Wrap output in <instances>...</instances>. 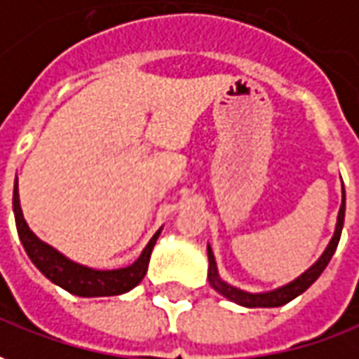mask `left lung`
Segmentation results:
<instances>
[{
    "instance_id": "8db88e82",
    "label": "left lung",
    "mask_w": 359,
    "mask_h": 359,
    "mask_svg": "<svg viewBox=\"0 0 359 359\" xmlns=\"http://www.w3.org/2000/svg\"><path fill=\"white\" fill-rule=\"evenodd\" d=\"M344 212L346 194L344 189H342V205H340V211H338L334 234H332V238L328 242L326 250L323 252V256L316 259L307 271H303L297 279H293L291 283L283 285V287L273 289V291H266V293H248V291H242V289L234 287V285L226 283V281H222L219 278V269H217V262H215V256H212L211 246H207V256H209V273L207 276H209L211 287L217 293H221L222 297H226L232 303H238L242 307H281V305H285L289 301H293L297 295L305 293L315 283L316 279H318V276L325 271L326 266H328V262H330L332 254L336 252V246L340 242V234H342V226H344Z\"/></svg>"
}]
</instances>
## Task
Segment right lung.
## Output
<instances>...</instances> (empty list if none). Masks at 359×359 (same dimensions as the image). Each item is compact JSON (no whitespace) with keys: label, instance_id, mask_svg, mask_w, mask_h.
Listing matches in <instances>:
<instances>
[{"label":"right lung","instance_id":"1","mask_svg":"<svg viewBox=\"0 0 359 359\" xmlns=\"http://www.w3.org/2000/svg\"><path fill=\"white\" fill-rule=\"evenodd\" d=\"M13 212L19 238H21V244H23L25 252L31 258V262L41 269L44 278H48L52 283L60 285L62 289L70 291L72 295H80V297H109V295L127 293L133 287H137L142 278L147 276L150 254H152V248H154L160 231H162L160 229L150 238L147 248L142 250V254L138 256L135 264L118 269H93L66 258L64 254H60L56 248H52L50 244L41 241L29 229L23 211H21L17 180H15L13 187Z\"/></svg>","mask_w":359,"mask_h":359}]
</instances>
